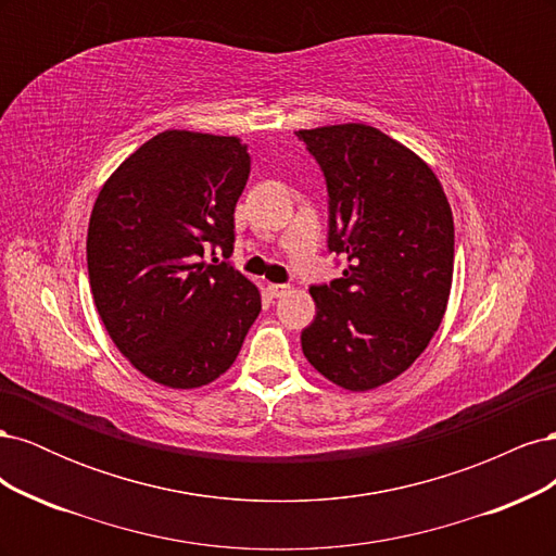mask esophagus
<instances>
[{"label": "esophagus", "mask_w": 556, "mask_h": 556, "mask_svg": "<svg viewBox=\"0 0 556 556\" xmlns=\"http://www.w3.org/2000/svg\"><path fill=\"white\" fill-rule=\"evenodd\" d=\"M266 292H268V296L271 299H280V296H285L290 292V288L288 285H280V282H268L266 285Z\"/></svg>", "instance_id": "obj_1"}]
</instances>
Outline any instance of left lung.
I'll return each instance as SVG.
<instances>
[{
  "mask_svg": "<svg viewBox=\"0 0 556 556\" xmlns=\"http://www.w3.org/2000/svg\"><path fill=\"white\" fill-rule=\"evenodd\" d=\"M327 180L329 250L343 278L313 285L301 350L333 384L366 392L422 355L447 308L454 223L441 180L410 148L362 123L299 129Z\"/></svg>",
  "mask_w": 556,
  "mask_h": 556,
  "instance_id": "1",
  "label": "left lung"
}]
</instances>
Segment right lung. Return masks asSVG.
<instances>
[{
	"label": "right lung",
	"instance_id": "1",
	"mask_svg": "<svg viewBox=\"0 0 556 556\" xmlns=\"http://www.w3.org/2000/svg\"><path fill=\"white\" fill-rule=\"evenodd\" d=\"M248 176L239 137L166 129L97 194L86 248L97 313L129 364L172 390L220 378L262 311L257 285L201 260L233 252Z\"/></svg>",
	"mask_w": 556,
	"mask_h": 556
}]
</instances>
